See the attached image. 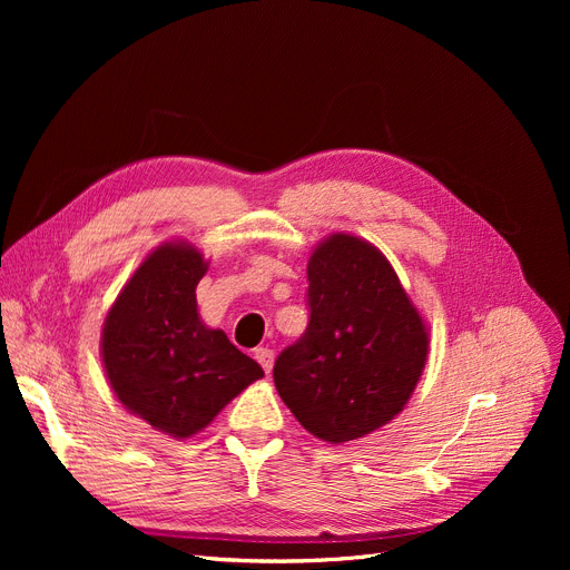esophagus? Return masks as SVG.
Here are the masks:
<instances>
[{
	"mask_svg": "<svg viewBox=\"0 0 570 570\" xmlns=\"http://www.w3.org/2000/svg\"><path fill=\"white\" fill-rule=\"evenodd\" d=\"M254 357L258 361V365L265 370V374H269V370H273V363H275V353L269 351L267 346H258L254 351Z\"/></svg>",
	"mask_w": 570,
	"mask_h": 570,
	"instance_id": "34e87169",
	"label": "esophagus"
}]
</instances>
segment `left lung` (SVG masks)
I'll use <instances>...</instances> for the list:
<instances>
[{
	"label": "left lung",
	"instance_id": "left-lung-1",
	"mask_svg": "<svg viewBox=\"0 0 570 570\" xmlns=\"http://www.w3.org/2000/svg\"><path fill=\"white\" fill-rule=\"evenodd\" d=\"M307 279L309 325L275 361L277 393L316 439H361L413 395L428 363V325L393 265L363 237H325Z\"/></svg>",
	"mask_w": 570,
	"mask_h": 570
}]
</instances>
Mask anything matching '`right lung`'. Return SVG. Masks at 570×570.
<instances>
[{"label":"right lung","instance_id":"obj_1","mask_svg":"<svg viewBox=\"0 0 570 570\" xmlns=\"http://www.w3.org/2000/svg\"><path fill=\"white\" fill-rule=\"evenodd\" d=\"M207 273L187 243H164L119 291L101 331L115 397L155 430L189 439L263 370L224 331L198 316L196 286Z\"/></svg>","mask_w":570,"mask_h":570}]
</instances>
